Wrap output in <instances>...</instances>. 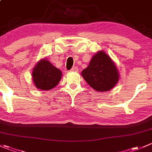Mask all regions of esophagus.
Returning a JSON list of instances; mask_svg holds the SVG:
<instances>
[{
  "label": "esophagus",
  "mask_w": 152,
  "mask_h": 152,
  "mask_svg": "<svg viewBox=\"0 0 152 152\" xmlns=\"http://www.w3.org/2000/svg\"><path fill=\"white\" fill-rule=\"evenodd\" d=\"M71 71H74V72H77L78 70H79V68H78L77 67H76V66H74V67H73L71 68Z\"/></svg>",
  "instance_id": "1"
}]
</instances>
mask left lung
<instances>
[{"instance_id": "left-lung-1", "label": "left lung", "mask_w": 152, "mask_h": 152, "mask_svg": "<svg viewBox=\"0 0 152 152\" xmlns=\"http://www.w3.org/2000/svg\"><path fill=\"white\" fill-rule=\"evenodd\" d=\"M82 76L88 85L96 91H107L113 88L119 79L118 70L110 57L103 51L96 54Z\"/></svg>"}]
</instances>
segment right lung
Segmentation results:
<instances>
[{
	"label": "right lung",
	"instance_id": "add662e5",
	"mask_svg": "<svg viewBox=\"0 0 152 152\" xmlns=\"http://www.w3.org/2000/svg\"><path fill=\"white\" fill-rule=\"evenodd\" d=\"M32 76L35 87L45 91L58 85L61 78V72L49 61L42 59L34 67Z\"/></svg>",
	"mask_w": 152,
	"mask_h": 152
}]
</instances>
